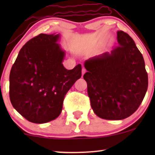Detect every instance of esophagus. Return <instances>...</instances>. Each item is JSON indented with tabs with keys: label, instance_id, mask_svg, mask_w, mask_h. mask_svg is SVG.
<instances>
[{
	"label": "esophagus",
	"instance_id": "esophagus-1",
	"mask_svg": "<svg viewBox=\"0 0 155 155\" xmlns=\"http://www.w3.org/2000/svg\"><path fill=\"white\" fill-rule=\"evenodd\" d=\"M86 71H87L86 69L84 68H82V71H81V74H82V76H84V74L85 73H86Z\"/></svg>",
	"mask_w": 155,
	"mask_h": 155
}]
</instances>
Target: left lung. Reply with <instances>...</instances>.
Wrapping results in <instances>:
<instances>
[{
  "label": "left lung",
  "instance_id": "1",
  "mask_svg": "<svg viewBox=\"0 0 155 155\" xmlns=\"http://www.w3.org/2000/svg\"><path fill=\"white\" fill-rule=\"evenodd\" d=\"M119 47L84 62L91 107L104 120H121L138 109L148 87L143 55L133 39L117 31Z\"/></svg>",
  "mask_w": 155,
  "mask_h": 155
}]
</instances>
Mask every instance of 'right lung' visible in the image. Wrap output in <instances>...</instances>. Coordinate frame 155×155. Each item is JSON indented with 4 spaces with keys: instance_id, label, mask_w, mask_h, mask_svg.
<instances>
[{
    "instance_id": "add662e5",
    "label": "right lung",
    "mask_w": 155,
    "mask_h": 155,
    "mask_svg": "<svg viewBox=\"0 0 155 155\" xmlns=\"http://www.w3.org/2000/svg\"><path fill=\"white\" fill-rule=\"evenodd\" d=\"M60 36L41 33L28 41L11 69V103L33 123H46L58 117L67 92L81 78V64L72 70L63 66L65 51L58 43Z\"/></svg>"
}]
</instances>
